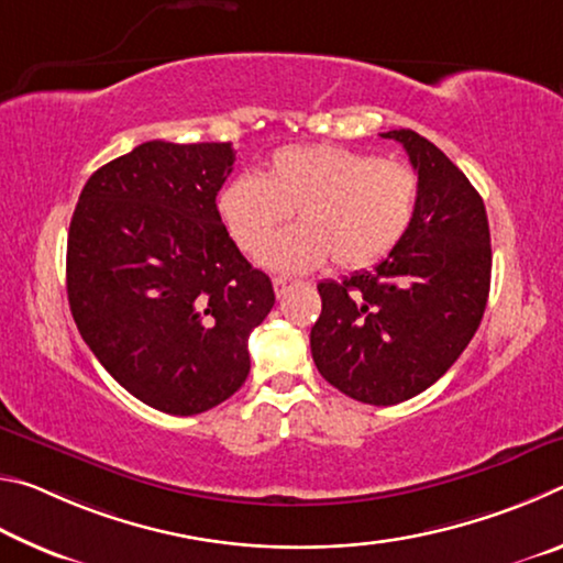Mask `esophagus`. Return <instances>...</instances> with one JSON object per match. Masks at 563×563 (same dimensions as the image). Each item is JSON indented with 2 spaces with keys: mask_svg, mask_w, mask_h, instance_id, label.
I'll list each match as a JSON object with an SVG mask.
<instances>
[{
  "mask_svg": "<svg viewBox=\"0 0 563 563\" xmlns=\"http://www.w3.org/2000/svg\"><path fill=\"white\" fill-rule=\"evenodd\" d=\"M292 285V280L290 278H273V288H275V295H278V298H283L285 292H288V288Z\"/></svg>",
  "mask_w": 563,
  "mask_h": 563,
  "instance_id": "obj_1",
  "label": "esophagus"
}]
</instances>
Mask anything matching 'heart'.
Masks as SVG:
<instances>
[{"label": "heart", "mask_w": 563, "mask_h": 563, "mask_svg": "<svg viewBox=\"0 0 563 563\" xmlns=\"http://www.w3.org/2000/svg\"><path fill=\"white\" fill-rule=\"evenodd\" d=\"M419 206V176L405 161L342 146H285L263 176L228 180L218 208L233 241L261 251L295 211L300 225L265 247L275 271H312L330 255L342 271L387 258L405 241Z\"/></svg>", "instance_id": "1"}]
</instances>
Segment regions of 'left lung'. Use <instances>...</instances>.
I'll list each match as a JSON object with an SVG mask.
<instances>
[{
	"label": "left lung",
	"mask_w": 563,
	"mask_h": 563,
	"mask_svg": "<svg viewBox=\"0 0 563 563\" xmlns=\"http://www.w3.org/2000/svg\"><path fill=\"white\" fill-rule=\"evenodd\" d=\"M402 144L419 176L417 218L373 271L320 283L322 312L310 330L320 375L365 405L424 393L479 328L489 298L492 245L482 196L432 141L409 129Z\"/></svg>",
	"instance_id": "1"
}]
</instances>
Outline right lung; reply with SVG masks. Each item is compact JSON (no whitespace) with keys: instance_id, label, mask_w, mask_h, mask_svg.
Instances as JSON below:
<instances>
[{"instance_id":"add662e5","label":"right lung","mask_w":563,"mask_h":563,"mask_svg":"<svg viewBox=\"0 0 563 563\" xmlns=\"http://www.w3.org/2000/svg\"><path fill=\"white\" fill-rule=\"evenodd\" d=\"M231 144L146 141L84 186L66 241L76 328L107 373L166 415H201L251 373L273 283L238 251L216 196Z\"/></svg>"}]
</instances>
